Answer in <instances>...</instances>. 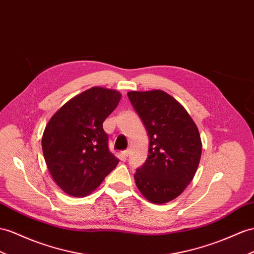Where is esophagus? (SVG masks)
Listing matches in <instances>:
<instances>
[{"mask_svg": "<svg viewBox=\"0 0 254 254\" xmlns=\"http://www.w3.org/2000/svg\"><path fill=\"white\" fill-rule=\"evenodd\" d=\"M121 155H122V158H123V159H127V155H128V150L122 151V152H121Z\"/></svg>", "mask_w": 254, "mask_h": 254, "instance_id": "obj_1", "label": "esophagus"}]
</instances>
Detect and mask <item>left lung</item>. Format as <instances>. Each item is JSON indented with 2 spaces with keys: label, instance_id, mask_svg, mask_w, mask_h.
I'll use <instances>...</instances> for the list:
<instances>
[{
  "label": "left lung",
  "instance_id": "1",
  "mask_svg": "<svg viewBox=\"0 0 254 254\" xmlns=\"http://www.w3.org/2000/svg\"><path fill=\"white\" fill-rule=\"evenodd\" d=\"M127 96L149 136L148 158L134 175L136 187L151 203H168L185 191L197 171L198 128L185 107L164 91H129Z\"/></svg>",
  "mask_w": 254,
  "mask_h": 254
}]
</instances>
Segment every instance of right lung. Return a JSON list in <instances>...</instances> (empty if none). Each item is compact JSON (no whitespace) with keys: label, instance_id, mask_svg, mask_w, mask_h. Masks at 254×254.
Instances as JSON below:
<instances>
[{"label":"right lung","instance_id":"add662e5","mask_svg":"<svg viewBox=\"0 0 254 254\" xmlns=\"http://www.w3.org/2000/svg\"><path fill=\"white\" fill-rule=\"evenodd\" d=\"M120 100L119 91L92 87L65 103L45 127V161L56 184L69 196H87L118 164L108 149L103 122Z\"/></svg>","mask_w":254,"mask_h":254}]
</instances>
